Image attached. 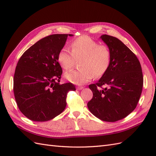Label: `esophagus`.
Listing matches in <instances>:
<instances>
[{
	"label": "esophagus",
	"instance_id": "34e87169",
	"mask_svg": "<svg viewBox=\"0 0 156 156\" xmlns=\"http://www.w3.org/2000/svg\"><path fill=\"white\" fill-rule=\"evenodd\" d=\"M83 88H84L83 87H78L77 90H82V89H83Z\"/></svg>",
	"mask_w": 156,
	"mask_h": 156
}]
</instances>
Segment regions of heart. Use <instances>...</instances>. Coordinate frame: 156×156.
I'll list each match as a JSON object with an SVG mask.
<instances>
[{
  "instance_id": "1",
  "label": "heart",
  "mask_w": 156,
  "mask_h": 156,
  "mask_svg": "<svg viewBox=\"0 0 156 156\" xmlns=\"http://www.w3.org/2000/svg\"><path fill=\"white\" fill-rule=\"evenodd\" d=\"M71 52L67 48H62L57 56L59 66L69 70L75 64L76 59H80L78 70L66 73L64 76L73 84L80 85L87 83L95 76H103L111 65L112 54L110 48L87 35H82L70 43Z\"/></svg>"
}]
</instances>
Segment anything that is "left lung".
Wrapping results in <instances>:
<instances>
[{
    "label": "left lung",
    "instance_id": "obj_1",
    "mask_svg": "<svg viewBox=\"0 0 156 156\" xmlns=\"http://www.w3.org/2000/svg\"><path fill=\"white\" fill-rule=\"evenodd\" d=\"M101 38L111 49V62L98 82L89 85L93 97L87 105L101 120L115 122L136 108L143 88V73L137 56L121 41L108 35Z\"/></svg>",
    "mask_w": 156,
    "mask_h": 156
}]
</instances>
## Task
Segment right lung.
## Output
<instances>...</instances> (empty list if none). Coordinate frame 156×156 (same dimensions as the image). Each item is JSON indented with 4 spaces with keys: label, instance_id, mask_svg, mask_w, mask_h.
I'll use <instances>...</instances> for the list:
<instances>
[{
    "label": "right lung",
    "instance_id": "obj_1",
    "mask_svg": "<svg viewBox=\"0 0 156 156\" xmlns=\"http://www.w3.org/2000/svg\"><path fill=\"white\" fill-rule=\"evenodd\" d=\"M71 34H54L36 42L18 61L13 92L20 111L34 121H47L64 111L68 92L76 90L70 83L59 84L62 69L58 52Z\"/></svg>",
    "mask_w": 156,
    "mask_h": 156
}]
</instances>
